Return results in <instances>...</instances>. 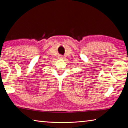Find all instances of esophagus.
I'll return each mask as SVG.
<instances>
[{
	"label": "esophagus",
	"mask_w": 128,
	"mask_h": 128,
	"mask_svg": "<svg viewBox=\"0 0 128 128\" xmlns=\"http://www.w3.org/2000/svg\"><path fill=\"white\" fill-rule=\"evenodd\" d=\"M59 58H60V59H62V58H63V57H62V55H61V56H60Z\"/></svg>",
	"instance_id": "esophagus-1"
}]
</instances>
